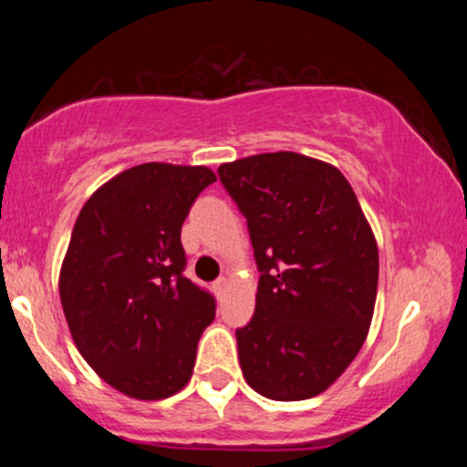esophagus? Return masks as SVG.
<instances>
[{
	"mask_svg": "<svg viewBox=\"0 0 467 467\" xmlns=\"http://www.w3.org/2000/svg\"><path fill=\"white\" fill-rule=\"evenodd\" d=\"M228 285H230V281H228L226 276L219 278V281H215V289H217V292H226Z\"/></svg>",
	"mask_w": 467,
	"mask_h": 467,
	"instance_id": "obj_1",
	"label": "esophagus"
}]
</instances>
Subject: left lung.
I'll use <instances>...</instances> for the list:
<instances>
[{
	"mask_svg": "<svg viewBox=\"0 0 467 467\" xmlns=\"http://www.w3.org/2000/svg\"><path fill=\"white\" fill-rule=\"evenodd\" d=\"M217 173L261 272L254 316L237 329L245 382L276 401L320 395L362 349L378 296V244L356 192L334 164L294 151Z\"/></svg>",
	"mask_w": 467,
	"mask_h": 467,
	"instance_id": "8db88e82",
	"label": "left lung"
}]
</instances>
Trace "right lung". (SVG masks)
Masks as SVG:
<instances>
[{
  "label": "right lung",
  "instance_id": "right-lung-1",
  "mask_svg": "<svg viewBox=\"0 0 467 467\" xmlns=\"http://www.w3.org/2000/svg\"><path fill=\"white\" fill-rule=\"evenodd\" d=\"M215 180L208 166H131L74 223L58 275L69 334L85 362L133 400L184 389L215 318V298L182 275L180 241L192 202Z\"/></svg>",
  "mask_w": 467,
  "mask_h": 467
}]
</instances>
